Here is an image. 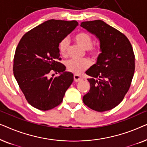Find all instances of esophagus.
I'll use <instances>...</instances> for the list:
<instances>
[{
	"instance_id": "esophagus-1",
	"label": "esophagus",
	"mask_w": 147,
	"mask_h": 147,
	"mask_svg": "<svg viewBox=\"0 0 147 147\" xmlns=\"http://www.w3.org/2000/svg\"><path fill=\"white\" fill-rule=\"evenodd\" d=\"M74 81H75L76 82H80V81H82V78L80 77V76L76 75V74H75V75L74 76Z\"/></svg>"
}]
</instances>
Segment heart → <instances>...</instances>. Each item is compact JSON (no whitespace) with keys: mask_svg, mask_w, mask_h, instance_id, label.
Masks as SVG:
<instances>
[{"mask_svg":"<svg viewBox=\"0 0 147 147\" xmlns=\"http://www.w3.org/2000/svg\"><path fill=\"white\" fill-rule=\"evenodd\" d=\"M74 40L84 49H87L88 53L93 57H97L100 54V49L98 47H93L92 45V38L89 34L85 32H81L78 33L74 37ZM69 42L67 38H64L59 43V51L62 56L67 55V49L69 47ZM91 63L88 59H71L66 62V67L68 71L72 73L81 74L90 67Z\"/></svg>","mask_w":147,"mask_h":147,"instance_id":"heart-1","label":"heart"}]
</instances>
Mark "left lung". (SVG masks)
Returning a JSON list of instances; mask_svg holds the SVG:
<instances>
[{"label":"left lung","mask_w":147,"mask_h":147,"mask_svg":"<svg viewBox=\"0 0 147 147\" xmlns=\"http://www.w3.org/2000/svg\"><path fill=\"white\" fill-rule=\"evenodd\" d=\"M82 27L100 41V53L96 63L86 74L90 91L83 97L88 107L97 112L115 108L129 90L134 73V54L128 38L101 20L82 22Z\"/></svg>","instance_id":"8db88e82"}]
</instances>
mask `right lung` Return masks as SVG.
I'll use <instances>...</instances> for the list:
<instances>
[{
    "instance_id": "right-lung-1",
    "label": "right lung",
    "mask_w": 147,
    "mask_h": 147,
    "mask_svg": "<svg viewBox=\"0 0 147 147\" xmlns=\"http://www.w3.org/2000/svg\"><path fill=\"white\" fill-rule=\"evenodd\" d=\"M78 25L76 21L51 19L30 30L20 40L13 74L26 100L34 108L46 111L59 105L73 82V74L65 71V66L57 60H61L60 41ZM53 71L60 75L50 78Z\"/></svg>"
}]
</instances>
